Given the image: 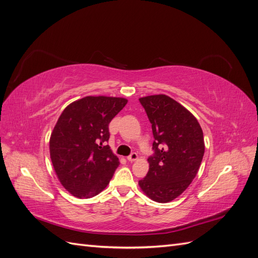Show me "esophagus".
I'll use <instances>...</instances> for the list:
<instances>
[{
  "label": "esophagus",
  "instance_id": "obj_1",
  "mask_svg": "<svg viewBox=\"0 0 258 258\" xmlns=\"http://www.w3.org/2000/svg\"><path fill=\"white\" fill-rule=\"evenodd\" d=\"M138 158H139V156H138L137 153H132V154H130V155L128 156V157H127V159H128L130 162H134V161L138 160Z\"/></svg>",
  "mask_w": 258,
  "mask_h": 258
}]
</instances>
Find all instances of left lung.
<instances>
[{"label":"left lung","instance_id":"obj_1","mask_svg":"<svg viewBox=\"0 0 258 258\" xmlns=\"http://www.w3.org/2000/svg\"><path fill=\"white\" fill-rule=\"evenodd\" d=\"M152 123L154 155L150 169L139 181L148 198L166 204L190 185L205 154L204 132L187 108L166 95L140 98Z\"/></svg>","mask_w":258,"mask_h":258}]
</instances>
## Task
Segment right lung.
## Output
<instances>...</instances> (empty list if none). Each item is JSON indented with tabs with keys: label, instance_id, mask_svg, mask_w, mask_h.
Listing matches in <instances>:
<instances>
[{
	"label": "right lung",
	"instance_id": "right-lung-1",
	"mask_svg": "<svg viewBox=\"0 0 258 258\" xmlns=\"http://www.w3.org/2000/svg\"><path fill=\"white\" fill-rule=\"evenodd\" d=\"M128 100L88 96L69 104L60 115L50 140V159L62 186L77 198L102 191L119 165L105 143L108 123Z\"/></svg>",
	"mask_w": 258,
	"mask_h": 258
}]
</instances>
